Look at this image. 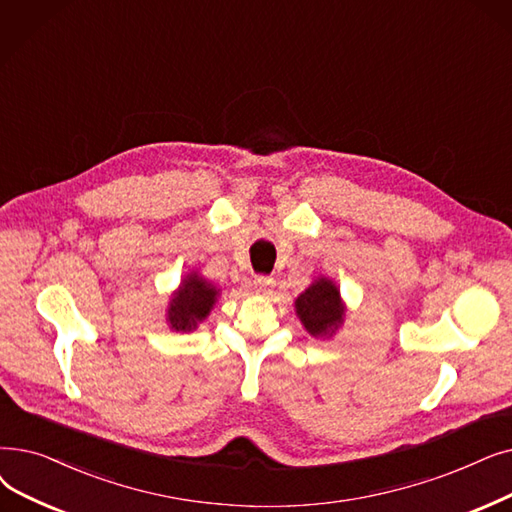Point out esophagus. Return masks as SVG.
Masks as SVG:
<instances>
[{
	"label": "esophagus",
	"mask_w": 512,
	"mask_h": 512,
	"mask_svg": "<svg viewBox=\"0 0 512 512\" xmlns=\"http://www.w3.org/2000/svg\"><path fill=\"white\" fill-rule=\"evenodd\" d=\"M253 288H255V293H259V295H272L274 278H270V276H257L253 280Z\"/></svg>",
	"instance_id": "1"
}]
</instances>
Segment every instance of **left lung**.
<instances>
[{
	"label": "left lung",
	"instance_id": "8db88e82",
	"mask_svg": "<svg viewBox=\"0 0 512 512\" xmlns=\"http://www.w3.org/2000/svg\"><path fill=\"white\" fill-rule=\"evenodd\" d=\"M347 305L335 280L318 276L295 299V314L303 328L316 339H330L345 322Z\"/></svg>",
	"mask_w": 512,
	"mask_h": 512
}]
</instances>
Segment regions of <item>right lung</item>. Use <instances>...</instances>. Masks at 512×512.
Here are the masks:
<instances>
[{
  "instance_id": "right-lung-1",
  "label": "right lung",
  "mask_w": 512,
  "mask_h": 512,
  "mask_svg": "<svg viewBox=\"0 0 512 512\" xmlns=\"http://www.w3.org/2000/svg\"><path fill=\"white\" fill-rule=\"evenodd\" d=\"M219 295L221 288H217L211 280L194 270L188 272L169 297L165 314L169 328L175 332L196 330L198 324L209 318Z\"/></svg>"
}]
</instances>
